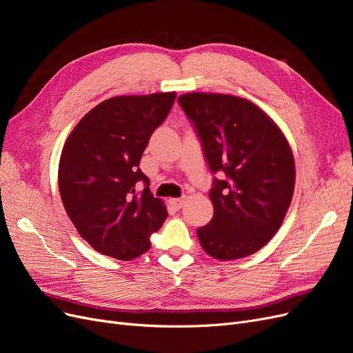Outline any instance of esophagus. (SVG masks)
Returning a JSON list of instances; mask_svg holds the SVG:
<instances>
[{
	"label": "esophagus",
	"instance_id": "34e87169",
	"mask_svg": "<svg viewBox=\"0 0 353 353\" xmlns=\"http://www.w3.org/2000/svg\"><path fill=\"white\" fill-rule=\"evenodd\" d=\"M184 199H169V205L172 206L175 210H179L184 205Z\"/></svg>",
	"mask_w": 353,
	"mask_h": 353
}]
</instances>
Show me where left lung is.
Wrapping results in <instances>:
<instances>
[{"mask_svg": "<svg viewBox=\"0 0 353 353\" xmlns=\"http://www.w3.org/2000/svg\"><path fill=\"white\" fill-rule=\"evenodd\" d=\"M178 103L201 141L213 174V218L197 230L203 250L219 261L262 249L284 221L294 191V159L276 123L252 101L188 92Z\"/></svg>", "mask_w": 353, "mask_h": 353, "instance_id": "obj_1", "label": "left lung"}]
</instances>
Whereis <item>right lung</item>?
<instances>
[{
  "label": "right lung",
  "instance_id": "obj_1",
  "mask_svg": "<svg viewBox=\"0 0 353 353\" xmlns=\"http://www.w3.org/2000/svg\"><path fill=\"white\" fill-rule=\"evenodd\" d=\"M176 92L119 95L95 105L73 128L59 163L68 216L94 250L131 261L150 249L168 218L141 172L143 152L172 109ZM138 182L145 190L138 194Z\"/></svg>",
  "mask_w": 353,
  "mask_h": 353
}]
</instances>
